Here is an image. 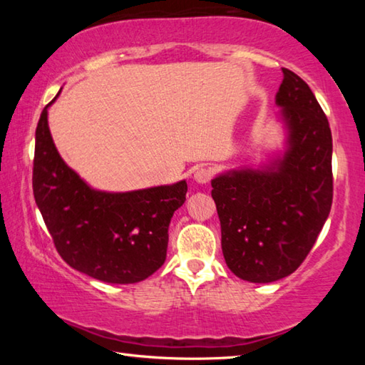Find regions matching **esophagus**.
<instances>
[{
	"label": "esophagus",
	"instance_id": "esophagus-1",
	"mask_svg": "<svg viewBox=\"0 0 365 365\" xmlns=\"http://www.w3.org/2000/svg\"><path fill=\"white\" fill-rule=\"evenodd\" d=\"M212 177V170L209 168H200L195 172V180L197 183H207Z\"/></svg>",
	"mask_w": 365,
	"mask_h": 365
}]
</instances>
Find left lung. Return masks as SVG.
Returning <instances> with one entry per match:
<instances>
[{"mask_svg": "<svg viewBox=\"0 0 365 365\" xmlns=\"http://www.w3.org/2000/svg\"><path fill=\"white\" fill-rule=\"evenodd\" d=\"M283 71L275 96L287 127V151L259 169L212 178L222 252L235 275L270 283L299 267L330 214L331 132L309 85Z\"/></svg>", "mask_w": 365, "mask_h": 365, "instance_id": "obj_1", "label": "left lung"}]
</instances>
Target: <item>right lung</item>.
<instances>
[{
	"instance_id": "1",
	"label": "right lung",
	"mask_w": 365,
	"mask_h": 365,
	"mask_svg": "<svg viewBox=\"0 0 365 365\" xmlns=\"http://www.w3.org/2000/svg\"><path fill=\"white\" fill-rule=\"evenodd\" d=\"M51 103L36 125L32 185L54 246L71 267L96 280L125 285L148 279L165 261L169 224L187 200V182L125 193L91 188L54 146Z\"/></svg>"
}]
</instances>
